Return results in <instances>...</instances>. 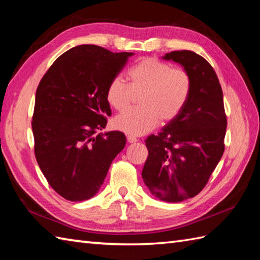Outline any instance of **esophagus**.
I'll use <instances>...</instances> for the list:
<instances>
[{"instance_id":"1","label":"esophagus","mask_w":260,"mask_h":260,"mask_svg":"<svg viewBox=\"0 0 260 260\" xmlns=\"http://www.w3.org/2000/svg\"><path fill=\"white\" fill-rule=\"evenodd\" d=\"M127 142H128V143H135V142H137V139H136L135 136L128 135V136H127Z\"/></svg>"}]
</instances>
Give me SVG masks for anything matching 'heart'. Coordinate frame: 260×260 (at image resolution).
<instances>
[{"mask_svg": "<svg viewBox=\"0 0 260 260\" xmlns=\"http://www.w3.org/2000/svg\"><path fill=\"white\" fill-rule=\"evenodd\" d=\"M129 85L120 76L110 79L106 89L108 104L125 110L139 98L141 107L116 116L113 126L131 135H143L159 121L167 124L178 117L189 101L192 80L186 70L172 68L157 58H144L128 70Z\"/></svg>", "mask_w": 260, "mask_h": 260, "instance_id": "b5f03b06", "label": "heart"}]
</instances>
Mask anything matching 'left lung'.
Wrapping results in <instances>:
<instances>
[{
  "mask_svg": "<svg viewBox=\"0 0 260 260\" xmlns=\"http://www.w3.org/2000/svg\"><path fill=\"white\" fill-rule=\"evenodd\" d=\"M163 58L183 66L192 89L178 117L145 140L148 157L142 176L154 196L180 202L199 194L218 165L224 152L227 115L218 76L206 59L190 50Z\"/></svg>",
  "mask_w": 260,
  "mask_h": 260,
  "instance_id": "8db88e82",
  "label": "left lung"
}]
</instances>
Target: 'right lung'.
I'll return each instance as SVG.
<instances>
[{
	"instance_id": "1",
	"label": "right lung",
	"mask_w": 260,
	"mask_h": 260,
	"mask_svg": "<svg viewBox=\"0 0 260 260\" xmlns=\"http://www.w3.org/2000/svg\"><path fill=\"white\" fill-rule=\"evenodd\" d=\"M133 54L77 46L51 64L37 88L31 123L35 155L48 183L66 200L95 196L126 144L121 132H97L112 115L109 81Z\"/></svg>"
}]
</instances>
